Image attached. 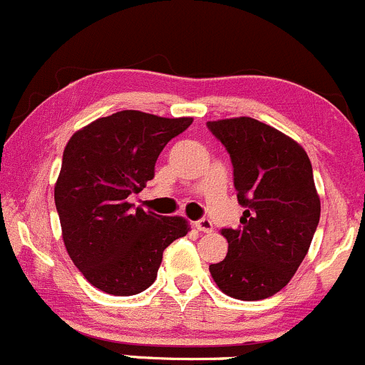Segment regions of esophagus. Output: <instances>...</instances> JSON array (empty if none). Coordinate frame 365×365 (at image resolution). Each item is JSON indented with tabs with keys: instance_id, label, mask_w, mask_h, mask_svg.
<instances>
[{
	"instance_id": "obj_1",
	"label": "esophagus",
	"mask_w": 365,
	"mask_h": 365,
	"mask_svg": "<svg viewBox=\"0 0 365 365\" xmlns=\"http://www.w3.org/2000/svg\"><path fill=\"white\" fill-rule=\"evenodd\" d=\"M195 227H197V229L200 230V232H211V230H212V222L209 218H202V220H198L197 223H195Z\"/></svg>"
}]
</instances>
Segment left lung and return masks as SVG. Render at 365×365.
<instances>
[{"mask_svg": "<svg viewBox=\"0 0 365 365\" xmlns=\"http://www.w3.org/2000/svg\"><path fill=\"white\" fill-rule=\"evenodd\" d=\"M234 168L237 229H222L225 259L209 266L216 286L237 300L273 297L287 286L309 252L321 204L302 145L250 117L207 122Z\"/></svg>", "mask_w": 365, "mask_h": 365, "instance_id": "8db88e82", "label": "left lung"}]
</instances>
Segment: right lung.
I'll list each match as a JSON object with an SVG mask.
<instances>
[{
	"label": "right lung",
	"mask_w": 365,
	"mask_h": 365,
	"mask_svg": "<svg viewBox=\"0 0 365 365\" xmlns=\"http://www.w3.org/2000/svg\"><path fill=\"white\" fill-rule=\"evenodd\" d=\"M193 118L136 110L101 117L71 136L55 186L67 254L97 289L131 297L156 280L163 250L187 234L186 220L129 204L154 178L158 156Z\"/></svg>",
	"instance_id": "1"
}]
</instances>
